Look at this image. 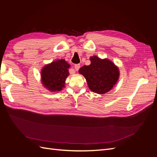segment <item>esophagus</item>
Wrapping results in <instances>:
<instances>
[{"mask_svg":"<svg viewBox=\"0 0 157 157\" xmlns=\"http://www.w3.org/2000/svg\"><path fill=\"white\" fill-rule=\"evenodd\" d=\"M80 67V64H76V65H75V70L77 71L79 70Z\"/></svg>","mask_w":157,"mask_h":157,"instance_id":"esophagus-1","label":"esophagus"}]
</instances>
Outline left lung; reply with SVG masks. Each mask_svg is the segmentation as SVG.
Masks as SVG:
<instances>
[{"instance_id": "8db88e82", "label": "left lung", "mask_w": 157, "mask_h": 157, "mask_svg": "<svg viewBox=\"0 0 157 157\" xmlns=\"http://www.w3.org/2000/svg\"><path fill=\"white\" fill-rule=\"evenodd\" d=\"M91 63L84 65L78 71L86 80L92 92L99 94L108 92L113 88L119 77V70L111 61L101 59L94 56L90 58Z\"/></svg>"}]
</instances>
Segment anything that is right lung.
I'll return each instance as SVG.
<instances>
[{
    "label": "right lung",
    "instance_id": "1",
    "mask_svg": "<svg viewBox=\"0 0 157 157\" xmlns=\"http://www.w3.org/2000/svg\"><path fill=\"white\" fill-rule=\"evenodd\" d=\"M69 67L70 65L65 59L56 60L45 65L41 71L42 84L51 92L61 91L65 87Z\"/></svg>",
    "mask_w": 157,
    "mask_h": 157
}]
</instances>
